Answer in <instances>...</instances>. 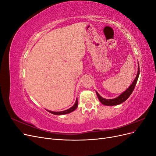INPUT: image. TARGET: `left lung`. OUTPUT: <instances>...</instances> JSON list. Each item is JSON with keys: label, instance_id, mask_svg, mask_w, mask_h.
<instances>
[{"label": "left lung", "instance_id": "1", "mask_svg": "<svg viewBox=\"0 0 156 156\" xmlns=\"http://www.w3.org/2000/svg\"><path fill=\"white\" fill-rule=\"evenodd\" d=\"M139 76V65L138 63L137 73H136V77L134 79V81H133V83H132L131 85L128 88H127V89L126 91H124L123 93H122L120 96L116 97V98L109 99V100L102 98L100 95V94H98V92L96 91L99 100H100V101L102 103V104L107 105V106H113V105H119V104H120V103L124 102L127 100V99L130 96L131 93L133 92V90L135 88V87L136 85V82H137Z\"/></svg>", "mask_w": 156, "mask_h": 156}]
</instances>
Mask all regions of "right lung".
Wrapping results in <instances>:
<instances>
[{"label":"right lung","mask_w":156,"mask_h":156,"mask_svg":"<svg viewBox=\"0 0 156 156\" xmlns=\"http://www.w3.org/2000/svg\"><path fill=\"white\" fill-rule=\"evenodd\" d=\"M77 106H78V101H77V98L76 101H75V104H74L72 107H70L69 108H68V109H67V110H65V111H60V112L51 111H48V110H47V111H48V112H49L50 113H52V114H53V115H63L68 114V113H70V112H73V111H75V109H76Z\"/></svg>","instance_id":"add662e5"}]
</instances>
